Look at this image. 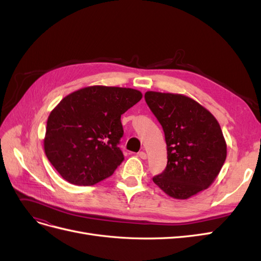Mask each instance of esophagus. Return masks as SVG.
Wrapping results in <instances>:
<instances>
[{"mask_svg":"<svg viewBox=\"0 0 261 261\" xmlns=\"http://www.w3.org/2000/svg\"><path fill=\"white\" fill-rule=\"evenodd\" d=\"M138 156L140 158V159H147V154H146V152H144V151H140V152H138Z\"/></svg>","mask_w":261,"mask_h":261,"instance_id":"34e87169","label":"esophagus"}]
</instances>
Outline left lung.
Here are the masks:
<instances>
[{"mask_svg": "<svg viewBox=\"0 0 261 261\" xmlns=\"http://www.w3.org/2000/svg\"><path fill=\"white\" fill-rule=\"evenodd\" d=\"M145 99L161 124L168 164L154 184L175 199L207 189L223 167L226 143L217 118L194 99L178 93L147 91Z\"/></svg>", "mask_w": 261, "mask_h": 261, "instance_id": "1", "label": "left lung"}]
</instances>
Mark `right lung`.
Instances as JSON below:
<instances>
[{"mask_svg":"<svg viewBox=\"0 0 261 261\" xmlns=\"http://www.w3.org/2000/svg\"><path fill=\"white\" fill-rule=\"evenodd\" d=\"M143 94L132 88L90 86L63 98L46 122L44 152L70 184L91 186L111 176L124 160L121 115Z\"/></svg>","mask_w":261,"mask_h":261,"instance_id":"add662e5","label":"right lung"}]
</instances>
